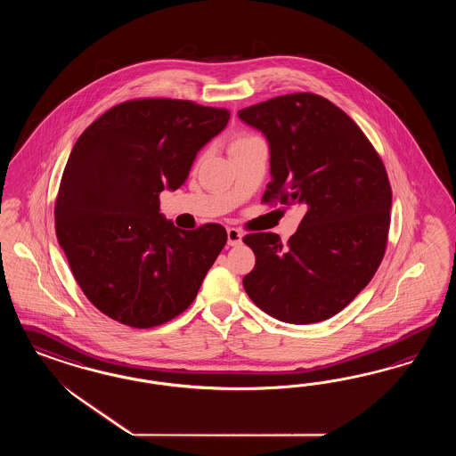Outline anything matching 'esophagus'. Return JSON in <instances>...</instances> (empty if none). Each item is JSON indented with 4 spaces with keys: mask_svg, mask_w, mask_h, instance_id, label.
Returning a JSON list of instances; mask_svg holds the SVG:
<instances>
[{
    "mask_svg": "<svg viewBox=\"0 0 456 456\" xmlns=\"http://www.w3.org/2000/svg\"><path fill=\"white\" fill-rule=\"evenodd\" d=\"M227 242L229 246H239L242 242V232L234 227L227 229Z\"/></svg>",
    "mask_w": 456,
    "mask_h": 456,
    "instance_id": "34e87169",
    "label": "esophagus"
}]
</instances>
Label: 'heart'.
Here are the masks:
<instances>
[{"label":"heart","instance_id":"heart-1","mask_svg":"<svg viewBox=\"0 0 456 456\" xmlns=\"http://www.w3.org/2000/svg\"><path fill=\"white\" fill-rule=\"evenodd\" d=\"M250 138L256 137H254V135H248V134H246V135H240V137L235 138L234 143H237V142H246V140H250Z\"/></svg>","mask_w":456,"mask_h":456}]
</instances>
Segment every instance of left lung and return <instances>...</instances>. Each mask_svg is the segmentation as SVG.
Returning <instances> with one entry per match:
<instances>
[{
	"instance_id": "8db88e82",
	"label": "left lung",
	"mask_w": 456,
	"mask_h": 456,
	"mask_svg": "<svg viewBox=\"0 0 456 456\" xmlns=\"http://www.w3.org/2000/svg\"><path fill=\"white\" fill-rule=\"evenodd\" d=\"M237 115L269 140L273 180L264 204L304 210L286 246L274 232L244 235L256 254L244 289L284 322L332 318L385 257L393 197L385 164L356 122L316 94L269 98Z\"/></svg>"
}]
</instances>
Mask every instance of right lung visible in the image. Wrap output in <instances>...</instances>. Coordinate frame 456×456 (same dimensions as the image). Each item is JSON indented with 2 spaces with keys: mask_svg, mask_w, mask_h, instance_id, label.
Wrapping results in <instances>:
<instances>
[{
  "mask_svg": "<svg viewBox=\"0 0 456 456\" xmlns=\"http://www.w3.org/2000/svg\"><path fill=\"white\" fill-rule=\"evenodd\" d=\"M229 118L227 109L191 100L135 98L100 115L73 145L56 193V239L105 316L147 330L193 303L227 232L214 222L175 227L159 195L179 189Z\"/></svg>",
  "mask_w": 456,
  "mask_h": 456,
  "instance_id": "1",
  "label": "right lung"
}]
</instances>
